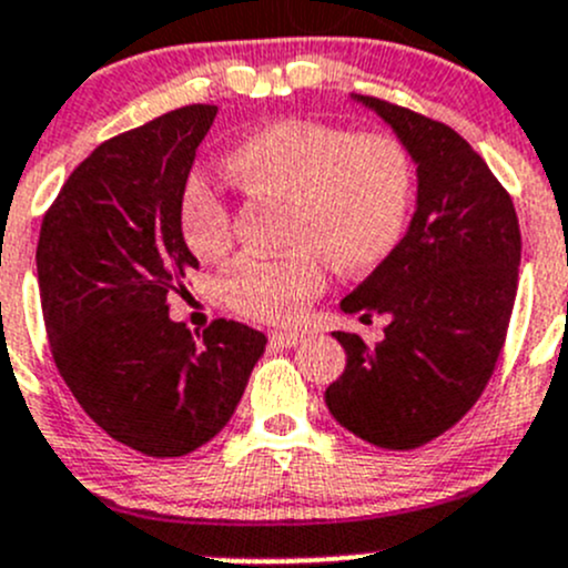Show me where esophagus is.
Returning a JSON list of instances; mask_svg holds the SVG:
<instances>
[{
    "label": "esophagus",
    "instance_id": "esophagus-1",
    "mask_svg": "<svg viewBox=\"0 0 568 568\" xmlns=\"http://www.w3.org/2000/svg\"><path fill=\"white\" fill-rule=\"evenodd\" d=\"M305 341V332H296V329H274L268 335V343L280 348H291V346H300Z\"/></svg>",
    "mask_w": 568,
    "mask_h": 568
}]
</instances>
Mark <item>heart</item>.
<instances>
[{
    "mask_svg": "<svg viewBox=\"0 0 568 568\" xmlns=\"http://www.w3.org/2000/svg\"><path fill=\"white\" fill-rule=\"evenodd\" d=\"M222 168L242 192L288 203L283 244L291 250L239 257L222 283L227 305L247 318H300L324 288V261L343 274H365L404 236L412 164L390 136L288 118L239 140ZM178 227L203 261L231 247V209L200 173L189 175L178 194Z\"/></svg>",
    "mask_w": 568,
    "mask_h": 568,
    "instance_id": "1",
    "label": "heart"
}]
</instances>
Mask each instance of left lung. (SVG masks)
Instances as JSON below:
<instances>
[{"mask_svg":"<svg viewBox=\"0 0 568 568\" xmlns=\"http://www.w3.org/2000/svg\"><path fill=\"white\" fill-rule=\"evenodd\" d=\"M395 131L417 168L406 236L346 300L343 313L387 316L374 348L332 332L346 371L326 387L332 417L387 450L432 443L480 398L506 343L523 236L511 197L450 125L374 95H354Z\"/></svg>","mask_w":568,"mask_h":568,"instance_id":"obj_1","label":"left lung"}]
</instances>
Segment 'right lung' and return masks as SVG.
Instances as JSON below:
<instances>
[{
	"label": "right lung",
	"instance_id": "1",
	"mask_svg": "<svg viewBox=\"0 0 568 568\" xmlns=\"http://www.w3.org/2000/svg\"><path fill=\"white\" fill-rule=\"evenodd\" d=\"M216 106L173 109L101 142L60 189L38 239V285L57 371L118 443L156 459L197 450L242 400L266 335L216 318L189 329L168 296L197 268L178 194Z\"/></svg>",
	"mask_w": 568,
	"mask_h": 568
}]
</instances>
